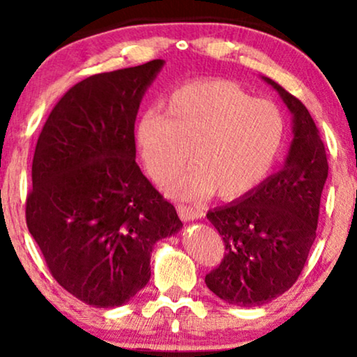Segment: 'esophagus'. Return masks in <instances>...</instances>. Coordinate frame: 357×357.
Returning <instances> with one entry per match:
<instances>
[{
    "label": "esophagus",
    "mask_w": 357,
    "mask_h": 357,
    "mask_svg": "<svg viewBox=\"0 0 357 357\" xmlns=\"http://www.w3.org/2000/svg\"><path fill=\"white\" fill-rule=\"evenodd\" d=\"M177 213L182 221H193V219L202 218V211L198 208L185 206V204H177Z\"/></svg>",
    "instance_id": "1"
}]
</instances>
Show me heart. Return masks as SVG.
<instances>
[{"mask_svg":"<svg viewBox=\"0 0 357 357\" xmlns=\"http://www.w3.org/2000/svg\"><path fill=\"white\" fill-rule=\"evenodd\" d=\"M280 107L252 97L229 81L195 82L170 96L164 115L146 114L138 123L141 158L158 182L187 164L195 167L170 185L192 199L213 193L234 199L257 188L275 165L284 141Z\"/></svg>","mask_w":357,"mask_h":357,"instance_id":"heart-1","label":"heart"}]
</instances>
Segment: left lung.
<instances>
[{"label":"left lung","mask_w":357,"mask_h":357,"mask_svg":"<svg viewBox=\"0 0 357 357\" xmlns=\"http://www.w3.org/2000/svg\"><path fill=\"white\" fill-rule=\"evenodd\" d=\"M263 79L292 115L294 138L284 167L245 197L206 214L226 253L204 282L219 299L238 307L266 304L297 281L317 237L328 177L325 144L309 110L278 82Z\"/></svg>","instance_id":"left-lung-1"}]
</instances>
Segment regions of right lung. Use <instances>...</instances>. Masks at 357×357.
<instances>
[{"label": "right lung", "mask_w": 357, "mask_h": 357, "mask_svg": "<svg viewBox=\"0 0 357 357\" xmlns=\"http://www.w3.org/2000/svg\"><path fill=\"white\" fill-rule=\"evenodd\" d=\"M162 66L153 60L77 82L33 153L29 232L58 284L99 309L143 289L154 243L183 226L135 160L136 115Z\"/></svg>", "instance_id": "add662e5"}]
</instances>
